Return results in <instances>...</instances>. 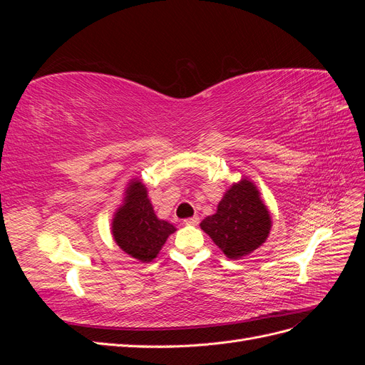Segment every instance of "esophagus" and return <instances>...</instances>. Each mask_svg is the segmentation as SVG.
I'll return each instance as SVG.
<instances>
[{
    "label": "esophagus",
    "instance_id": "esophagus-1",
    "mask_svg": "<svg viewBox=\"0 0 365 365\" xmlns=\"http://www.w3.org/2000/svg\"><path fill=\"white\" fill-rule=\"evenodd\" d=\"M184 224L185 225H197V224H200V217L193 216V217H189V219H184Z\"/></svg>",
    "mask_w": 365,
    "mask_h": 365
}]
</instances>
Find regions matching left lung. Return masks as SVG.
Returning <instances> with one entry per match:
<instances>
[{
    "instance_id": "8db88e82",
    "label": "left lung",
    "mask_w": 365,
    "mask_h": 365,
    "mask_svg": "<svg viewBox=\"0 0 365 365\" xmlns=\"http://www.w3.org/2000/svg\"><path fill=\"white\" fill-rule=\"evenodd\" d=\"M201 228L228 259H239L267 240L271 216L260 201L256 185L242 180L230 187L217 205V212L205 217Z\"/></svg>"
}]
</instances>
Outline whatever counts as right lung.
Masks as SVG:
<instances>
[{"label":"right lung","mask_w":365,"mask_h":365,"mask_svg":"<svg viewBox=\"0 0 365 365\" xmlns=\"http://www.w3.org/2000/svg\"><path fill=\"white\" fill-rule=\"evenodd\" d=\"M175 230L153 213L146 187L140 181H132L126 190L125 205L118 208L113 220L117 245L134 259L150 262Z\"/></svg>","instance_id":"right-lung-1"}]
</instances>
